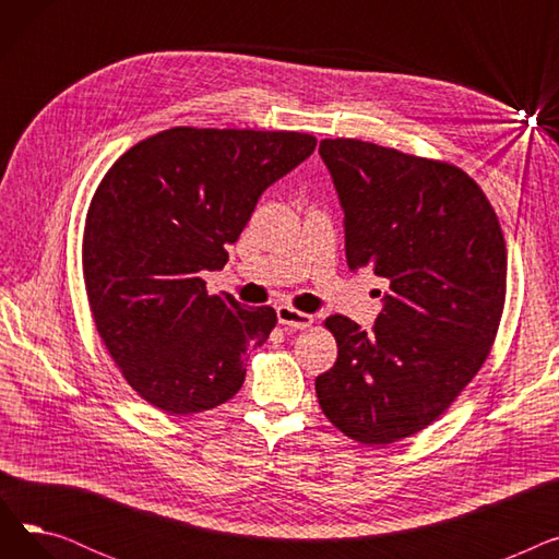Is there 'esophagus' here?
Here are the masks:
<instances>
[{
	"label": "esophagus",
	"mask_w": 559,
	"mask_h": 559,
	"mask_svg": "<svg viewBox=\"0 0 559 559\" xmlns=\"http://www.w3.org/2000/svg\"><path fill=\"white\" fill-rule=\"evenodd\" d=\"M276 317H278V324H283L287 329H295V331H304V329L312 326V321H314L312 314L299 312V310L289 308V306H278Z\"/></svg>",
	"instance_id": "obj_1"
}]
</instances>
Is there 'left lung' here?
Here are the masks:
<instances>
[{"label":"left lung","instance_id":"1","mask_svg":"<svg viewBox=\"0 0 559 559\" xmlns=\"http://www.w3.org/2000/svg\"><path fill=\"white\" fill-rule=\"evenodd\" d=\"M319 156L344 213L350 272L385 278L373 331L326 319L337 362L317 376L324 415L360 444L432 424L483 367L506 301L508 253L485 192L462 169L354 138Z\"/></svg>","mask_w":559,"mask_h":559}]
</instances>
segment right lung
<instances>
[{"label":"right lung","instance_id":"right-lung-1","mask_svg":"<svg viewBox=\"0 0 559 559\" xmlns=\"http://www.w3.org/2000/svg\"><path fill=\"white\" fill-rule=\"evenodd\" d=\"M295 131L176 127L138 142L99 183L83 235L97 331L129 385L169 415L233 399L276 312L211 297L258 199L314 152Z\"/></svg>","mask_w":559,"mask_h":559}]
</instances>
